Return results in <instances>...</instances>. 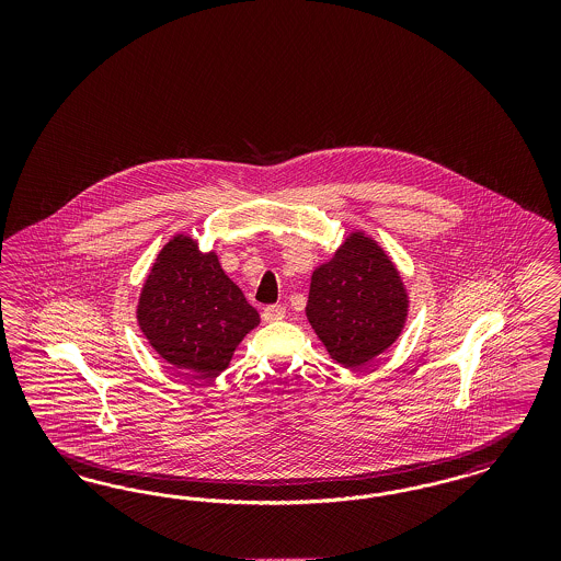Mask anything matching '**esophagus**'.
I'll return each mask as SVG.
<instances>
[{
	"instance_id": "34e87169",
	"label": "esophagus",
	"mask_w": 561,
	"mask_h": 561,
	"mask_svg": "<svg viewBox=\"0 0 561 561\" xmlns=\"http://www.w3.org/2000/svg\"><path fill=\"white\" fill-rule=\"evenodd\" d=\"M286 318V309L282 305H268L263 311V320L273 323V321L284 320Z\"/></svg>"
}]
</instances>
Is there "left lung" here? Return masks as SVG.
<instances>
[{
    "label": "left lung",
    "mask_w": 561,
    "mask_h": 561,
    "mask_svg": "<svg viewBox=\"0 0 561 561\" xmlns=\"http://www.w3.org/2000/svg\"><path fill=\"white\" fill-rule=\"evenodd\" d=\"M410 296L385 248L353 229L334 254L313 268L307 320L336 364L362 368L400 339Z\"/></svg>",
    "instance_id": "1"
}]
</instances>
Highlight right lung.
<instances>
[{
  "instance_id": "1",
  "label": "right lung",
  "mask_w": 561,
  "mask_h": 561,
  "mask_svg": "<svg viewBox=\"0 0 561 561\" xmlns=\"http://www.w3.org/2000/svg\"><path fill=\"white\" fill-rule=\"evenodd\" d=\"M149 345L172 368L214 378L229 368L243 336L261 323L259 311L222 271L218 254L176 233L163 243L136 305Z\"/></svg>"
}]
</instances>
